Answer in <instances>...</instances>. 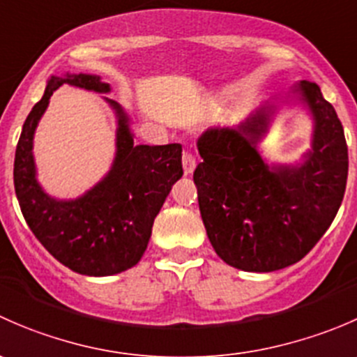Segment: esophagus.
<instances>
[{
	"instance_id": "obj_1",
	"label": "esophagus",
	"mask_w": 357,
	"mask_h": 357,
	"mask_svg": "<svg viewBox=\"0 0 357 357\" xmlns=\"http://www.w3.org/2000/svg\"><path fill=\"white\" fill-rule=\"evenodd\" d=\"M197 167V158L193 153L185 152L183 153V169H185V174H192Z\"/></svg>"
}]
</instances>
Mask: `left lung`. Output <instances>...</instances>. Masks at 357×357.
I'll return each instance as SVG.
<instances>
[{"instance_id":"8db88e82","label":"left lung","mask_w":357,"mask_h":357,"mask_svg":"<svg viewBox=\"0 0 357 357\" xmlns=\"http://www.w3.org/2000/svg\"><path fill=\"white\" fill-rule=\"evenodd\" d=\"M295 91L314 117L312 150L298 167H269L257 143L275 112L261 107L236 128L208 129L199 139L204 162L193 181L215 254L242 271L269 273L301 261L337 215L349 172L344 128L318 84Z\"/></svg>"}]
</instances>
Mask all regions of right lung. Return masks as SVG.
<instances>
[{
    "label": "right lung",
    "mask_w": 357,
    "mask_h": 357,
    "mask_svg": "<svg viewBox=\"0 0 357 357\" xmlns=\"http://www.w3.org/2000/svg\"><path fill=\"white\" fill-rule=\"evenodd\" d=\"M109 93L96 75H67L48 81L43 98L27 115L15 150L13 185L25 222L43 247L72 271L109 276L138 264L172 185L183 176L181 145H135L128 117L109 100L119 117L117 153L110 172L75 200L46 195L36 181L32 138L48 107L50 96L62 84Z\"/></svg>",
    "instance_id": "1"
}]
</instances>
